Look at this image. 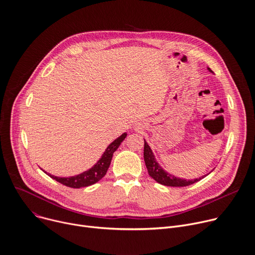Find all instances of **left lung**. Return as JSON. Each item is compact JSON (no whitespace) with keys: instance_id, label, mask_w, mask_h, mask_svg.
I'll return each instance as SVG.
<instances>
[{"instance_id":"1","label":"left lung","mask_w":255,"mask_h":255,"mask_svg":"<svg viewBox=\"0 0 255 255\" xmlns=\"http://www.w3.org/2000/svg\"><path fill=\"white\" fill-rule=\"evenodd\" d=\"M208 70L213 72L210 68H207ZM143 156H144V161H145V166L147 168L149 176L154 179L157 183L165 185V186H171V187H184V186H189V185L198 182L202 178H204L206 175H204L201 178L194 179V180H185L181 178H177L166 171L163 170L155 160V157L147 144V142L144 140V150H143Z\"/></svg>"}]
</instances>
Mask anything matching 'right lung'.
Segmentation results:
<instances>
[{"mask_svg": "<svg viewBox=\"0 0 255 255\" xmlns=\"http://www.w3.org/2000/svg\"><path fill=\"white\" fill-rule=\"evenodd\" d=\"M126 136H127V133H123L120 137L117 138V139L114 140L107 147L106 151L103 153L102 157L99 159L98 163L91 169H89L79 175L67 177V178H61V177H57V176L48 174L47 172H44V173L48 174V176H50L52 179L58 181L59 183L65 185V186H68V187L81 188V187L90 186V185L99 182L107 174V171L110 167L114 152L118 149V147L120 146L121 142L125 139Z\"/></svg>", "mask_w": 255, "mask_h": 255, "instance_id": "add662e5", "label": "right lung"}]
</instances>
